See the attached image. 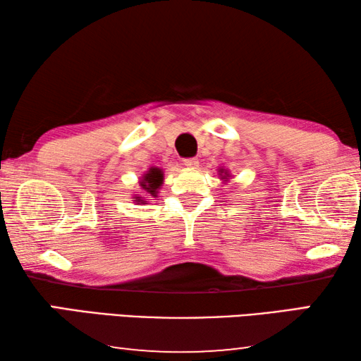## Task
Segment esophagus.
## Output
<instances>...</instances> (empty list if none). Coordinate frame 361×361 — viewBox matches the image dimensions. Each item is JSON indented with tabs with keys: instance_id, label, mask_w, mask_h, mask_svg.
Here are the masks:
<instances>
[{
	"instance_id": "obj_1",
	"label": "esophagus",
	"mask_w": 361,
	"mask_h": 361,
	"mask_svg": "<svg viewBox=\"0 0 361 361\" xmlns=\"http://www.w3.org/2000/svg\"><path fill=\"white\" fill-rule=\"evenodd\" d=\"M183 164H185L188 169H197L199 161L195 157H189V159H185V161H183Z\"/></svg>"
}]
</instances>
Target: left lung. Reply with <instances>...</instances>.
<instances>
[{
  "mask_svg": "<svg viewBox=\"0 0 361 361\" xmlns=\"http://www.w3.org/2000/svg\"><path fill=\"white\" fill-rule=\"evenodd\" d=\"M218 173H219V178H221L223 181H226V183L229 181L231 173H229L228 169H221V167H219V169H218Z\"/></svg>",
  "mask_w": 361,
  "mask_h": 361,
  "instance_id": "left-lung-1",
  "label": "left lung"
}]
</instances>
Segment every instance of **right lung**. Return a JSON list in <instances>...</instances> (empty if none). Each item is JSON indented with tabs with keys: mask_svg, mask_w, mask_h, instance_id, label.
<instances>
[{
	"mask_svg": "<svg viewBox=\"0 0 361 361\" xmlns=\"http://www.w3.org/2000/svg\"><path fill=\"white\" fill-rule=\"evenodd\" d=\"M140 188L143 189L142 194H133V200L140 204L148 202V197H157V192L164 185V172L159 167H151L148 172H145L140 178Z\"/></svg>",
	"mask_w": 361,
	"mask_h": 361,
	"instance_id": "add662e5",
	"label": "right lung"
}]
</instances>
